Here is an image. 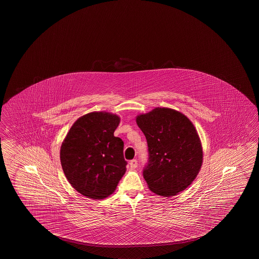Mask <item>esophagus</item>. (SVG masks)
Listing matches in <instances>:
<instances>
[{
	"mask_svg": "<svg viewBox=\"0 0 259 259\" xmlns=\"http://www.w3.org/2000/svg\"><path fill=\"white\" fill-rule=\"evenodd\" d=\"M129 164H130V167H131L132 169H136L137 165H138L136 160H132V161L129 162Z\"/></svg>",
	"mask_w": 259,
	"mask_h": 259,
	"instance_id": "1",
	"label": "esophagus"
}]
</instances>
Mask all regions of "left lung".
<instances>
[{
    "instance_id": "1",
    "label": "left lung",
    "mask_w": 259,
    "mask_h": 259,
    "mask_svg": "<svg viewBox=\"0 0 259 259\" xmlns=\"http://www.w3.org/2000/svg\"><path fill=\"white\" fill-rule=\"evenodd\" d=\"M148 144L144 178L157 195L171 197L190 186L199 174L203 151L198 132L183 113L155 107L136 116Z\"/></svg>"
}]
</instances>
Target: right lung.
Wrapping results in <instances>:
<instances>
[{
    "instance_id": "1",
    "label": "right lung",
    "mask_w": 259,
    "mask_h": 259,
    "mask_svg": "<svg viewBox=\"0 0 259 259\" xmlns=\"http://www.w3.org/2000/svg\"><path fill=\"white\" fill-rule=\"evenodd\" d=\"M118 115L105 111L82 115L60 147V162L68 183L81 195L103 199L115 191L126 171L123 142L114 136Z\"/></svg>"
}]
</instances>
